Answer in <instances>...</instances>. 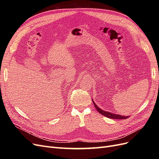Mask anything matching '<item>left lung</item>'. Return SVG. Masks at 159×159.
<instances>
[{
  "mask_svg": "<svg viewBox=\"0 0 159 159\" xmlns=\"http://www.w3.org/2000/svg\"><path fill=\"white\" fill-rule=\"evenodd\" d=\"M93 103L95 105V107L96 108V109L98 110V111L99 113L102 114V115H104L105 117H106L107 118L116 119H127L129 117V116H123V115H118V114H115V113H113L108 112V111H105L102 110L100 107H99L98 105L95 104V103L93 102Z\"/></svg>",
  "mask_w": 159,
  "mask_h": 159,
  "instance_id": "obj_1",
  "label": "left lung"
}]
</instances>
